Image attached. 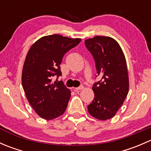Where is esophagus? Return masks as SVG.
I'll use <instances>...</instances> for the list:
<instances>
[{
    "label": "esophagus",
    "mask_w": 151,
    "mask_h": 151,
    "mask_svg": "<svg viewBox=\"0 0 151 151\" xmlns=\"http://www.w3.org/2000/svg\"><path fill=\"white\" fill-rule=\"evenodd\" d=\"M83 88H84V87L83 86H80V87H78V88H74V90L75 91H80V90H83Z\"/></svg>",
    "instance_id": "esophagus-1"
}]
</instances>
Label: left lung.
<instances>
[{
  "label": "left lung",
  "mask_w": 151,
  "mask_h": 151,
  "mask_svg": "<svg viewBox=\"0 0 151 151\" xmlns=\"http://www.w3.org/2000/svg\"><path fill=\"white\" fill-rule=\"evenodd\" d=\"M85 45L95 60L100 81L93 86L94 99L88 106L90 115L100 121L113 118L129 93V80L126 58L117 41L109 36H96Z\"/></svg>",
  "instance_id": "obj_1"
}]
</instances>
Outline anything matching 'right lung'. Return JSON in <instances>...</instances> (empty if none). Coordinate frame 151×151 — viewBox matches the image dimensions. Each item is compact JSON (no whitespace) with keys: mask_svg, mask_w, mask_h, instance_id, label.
Instances as JSON below:
<instances>
[{"mask_svg":"<svg viewBox=\"0 0 151 151\" xmlns=\"http://www.w3.org/2000/svg\"><path fill=\"white\" fill-rule=\"evenodd\" d=\"M81 39L59 34L45 36L31 45L22 72V84L28 102L43 119L50 121L66 111L71 91L62 81H52L61 75L60 65L66 52L76 47Z\"/></svg>","mask_w":151,"mask_h":151,"instance_id":"right-lung-1","label":"right lung"}]
</instances>
